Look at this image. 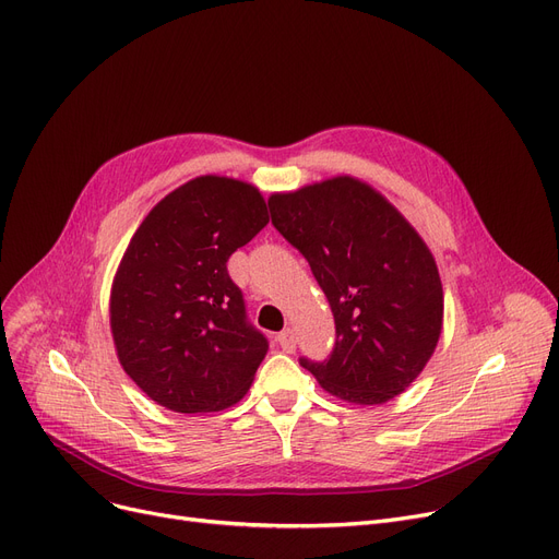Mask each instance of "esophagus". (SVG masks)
<instances>
[{
  "instance_id": "1",
  "label": "esophagus",
  "mask_w": 559,
  "mask_h": 559,
  "mask_svg": "<svg viewBox=\"0 0 559 559\" xmlns=\"http://www.w3.org/2000/svg\"><path fill=\"white\" fill-rule=\"evenodd\" d=\"M278 345H281V349L283 352H287V354H293L295 349H297V337H295V333L293 331H283L281 335H278Z\"/></svg>"
}]
</instances>
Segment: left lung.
Masks as SVG:
<instances>
[{"mask_svg": "<svg viewBox=\"0 0 559 559\" xmlns=\"http://www.w3.org/2000/svg\"><path fill=\"white\" fill-rule=\"evenodd\" d=\"M270 207L335 320L329 360L301 358V366L349 404L379 406L402 395L443 329V285L425 239L381 191L352 176L274 191Z\"/></svg>", "mask_w": 559, "mask_h": 559, "instance_id": "1", "label": "left lung"}]
</instances>
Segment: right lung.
<instances>
[{"instance_id":"right-lung-1","label":"right lung","mask_w":559,"mask_h":559,"mask_svg":"<svg viewBox=\"0 0 559 559\" xmlns=\"http://www.w3.org/2000/svg\"><path fill=\"white\" fill-rule=\"evenodd\" d=\"M270 222L258 187L199 176L145 214L109 295L118 362L159 406L210 414L253 383L266 337L247 322L228 258Z\"/></svg>"}]
</instances>
